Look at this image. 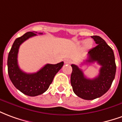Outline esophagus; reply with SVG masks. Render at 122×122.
Masks as SVG:
<instances>
[{"label": "esophagus", "mask_w": 122, "mask_h": 122, "mask_svg": "<svg viewBox=\"0 0 122 122\" xmlns=\"http://www.w3.org/2000/svg\"><path fill=\"white\" fill-rule=\"evenodd\" d=\"M64 63L66 64H70L71 63V60L70 59H65L64 60Z\"/></svg>", "instance_id": "34e87169"}]
</instances>
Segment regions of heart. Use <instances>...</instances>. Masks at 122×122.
<instances>
[{"label": "heart", "mask_w": 122, "mask_h": 122, "mask_svg": "<svg viewBox=\"0 0 122 122\" xmlns=\"http://www.w3.org/2000/svg\"><path fill=\"white\" fill-rule=\"evenodd\" d=\"M80 43H84V46L85 48L87 49H90L91 47L92 46V45H93V41L91 39H87L85 41H80L79 42Z\"/></svg>", "instance_id": "1"}]
</instances>
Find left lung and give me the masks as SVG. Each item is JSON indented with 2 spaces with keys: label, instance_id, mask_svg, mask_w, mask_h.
<instances>
[{
  "label": "left lung",
  "instance_id": "8db88e82",
  "mask_svg": "<svg viewBox=\"0 0 122 122\" xmlns=\"http://www.w3.org/2000/svg\"><path fill=\"white\" fill-rule=\"evenodd\" d=\"M91 37L97 45L89 51L88 58L84 63H98L101 66L98 76L93 79L87 78L77 66L71 65L70 80L73 92L85 100H93L107 93L112 85L116 71L113 50L101 37L95 35Z\"/></svg>",
  "mask_w": 122,
  "mask_h": 122
}]
</instances>
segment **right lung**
Listing matches in <instances>:
<instances>
[{
  "instance_id": "add662e5",
  "label": "right lung",
  "mask_w": 122,
  "mask_h": 122,
  "mask_svg": "<svg viewBox=\"0 0 122 122\" xmlns=\"http://www.w3.org/2000/svg\"><path fill=\"white\" fill-rule=\"evenodd\" d=\"M37 32H27L14 42L8 57V72L13 85L26 95L35 97L45 93L49 89L55 75L62 68L64 62L56 64H47L33 73H27L20 70L18 64V54L20 46L29 38L37 35ZM39 34H42L40 33Z\"/></svg>"
}]
</instances>
